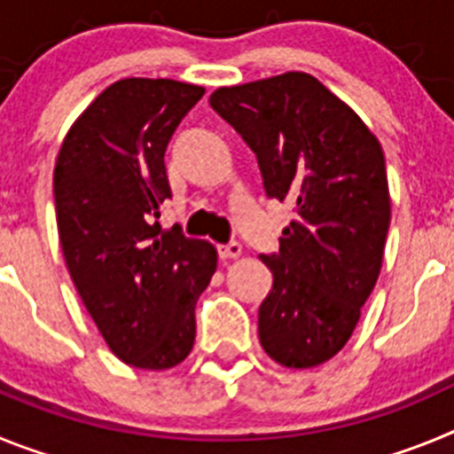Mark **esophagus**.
Returning <instances> with one entry per match:
<instances>
[{
  "mask_svg": "<svg viewBox=\"0 0 454 454\" xmlns=\"http://www.w3.org/2000/svg\"><path fill=\"white\" fill-rule=\"evenodd\" d=\"M218 252L223 259H239V256L243 254V246L236 243V240H231V243H227V246H220Z\"/></svg>",
  "mask_w": 454,
  "mask_h": 454,
  "instance_id": "esophagus-1",
  "label": "esophagus"
}]
</instances>
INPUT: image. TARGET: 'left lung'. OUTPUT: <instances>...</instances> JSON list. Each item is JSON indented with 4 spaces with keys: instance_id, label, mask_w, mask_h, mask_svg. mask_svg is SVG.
<instances>
[{
    "instance_id": "8db88e82",
    "label": "left lung",
    "mask_w": 454,
    "mask_h": 454,
    "mask_svg": "<svg viewBox=\"0 0 454 454\" xmlns=\"http://www.w3.org/2000/svg\"><path fill=\"white\" fill-rule=\"evenodd\" d=\"M208 104L256 154L268 198L293 204L259 340L286 368H314L346 346L382 270L391 223L387 166L364 120L307 72L223 86Z\"/></svg>"
}]
</instances>
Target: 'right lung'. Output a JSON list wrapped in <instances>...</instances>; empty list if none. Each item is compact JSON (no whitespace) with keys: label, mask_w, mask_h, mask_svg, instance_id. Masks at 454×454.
Listing matches in <instances>:
<instances>
[{"label":"right lung","mask_w":454,"mask_h":454,"mask_svg":"<svg viewBox=\"0 0 454 454\" xmlns=\"http://www.w3.org/2000/svg\"><path fill=\"white\" fill-rule=\"evenodd\" d=\"M202 95L175 79H120L74 120L56 156V224L72 282L111 352L143 371L191 355L195 304L218 266L208 240L156 223L170 198L166 147Z\"/></svg>","instance_id":"right-lung-1"}]
</instances>
